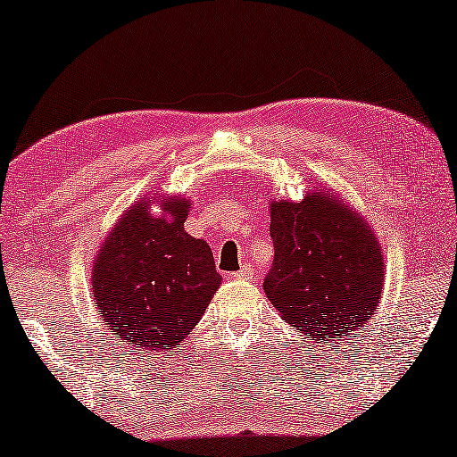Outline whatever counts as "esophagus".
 <instances>
[{
  "label": "esophagus",
  "instance_id": "obj_1",
  "mask_svg": "<svg viewBox=\"0 0 457 457\" xmlns=\"http://www.w3.org/2000/svg\"><path fill=\"white\" fill-rule=\"evenodd\" d=\"M234 278H237V281H250L252 277H254V269L250 267V264H244V267L237 270V272H234V275H231Z\"/></svg>",
  "mask_w": 457,
  "mask_h": 457
}]
</instances>
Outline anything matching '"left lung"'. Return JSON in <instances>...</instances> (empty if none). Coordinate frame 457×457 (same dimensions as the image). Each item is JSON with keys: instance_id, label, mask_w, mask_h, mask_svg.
<instances>
[{"instance_id": "1", "label": "left lung", "mask_w": 457, "mask_h": 457, "mask_svg": "<svg viewBox=\"0 0 457 457\" xmlns=\"http://www.w3.org/2000/svg\"><path fill=\"white\" fill-rule=\"evenodd\" d=\"M275 261L262 287L308 340L345 338L378 310L384 254L363 217L328 188L270 201Z\"/></svg>"}]
</instances>
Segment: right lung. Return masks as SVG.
<instances>
[{"label": "right lung", "mask_w": 457, "mask_h": 457, "mask_svg": "<svg viewBox=\"0 0 457 457\" xmlns=\"http://www.w3.org/2000/svg\"><path fill=\"white\" fill-rule=\"evenodd\" d=\"M139 199L102 242L92 267V291L102 322L122 345L174 349L205 314L221 285L213 252L185 231L190 201L163 196L162 216Z\"/></svg>", "instance_id": "right-lung-1"}]
</instances>
